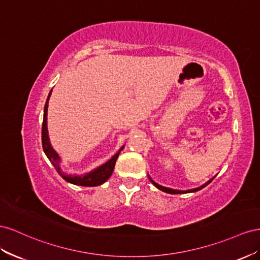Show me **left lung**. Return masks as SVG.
Listing matches in <instances>:
<instances>
[{"instance_id":"8db88e82","label":"left lung","mask_w":260,"mask_h":260,"mask_svg":"<svg viewBox=\"0 0 260 260\" xmlns=\"http://www.w3.org/2000/svg\"><path fill=\"white\" fill-rule=\"evenodd\" d=\"M148 177H149L150 182L154 185L155 187H157V188H158V189H160V190H162V191L168 192V194H187V192H195V191H198V190H200V189H203L204 187H206L207 185H208V184H209V183L214 179V176H213L211 180H209L208 182H206L205 184H203V185H202V186H199V187H197V188L187 189V190H179V189H173V188H169V187H166V186H162V185H159L158 183H155L149 175H148Z\"/></svg>"}]
</instances>
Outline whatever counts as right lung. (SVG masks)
<instances>
[{
	"mask_svg": "<svg viewBox=\"0 0 260 260\" xmlns=\"http://www.w3.org/2000/svg\"><path fill=\"white\" fill-rule=\"evenodd\" d=\"M51 92L52 90L48 95L46 106H44V110H43L42 147H43L44 153H46L48 159L52 163V166H53L54 169L56 170V172L60 174L66 182L74 185H79V186H87V187L99 186V185L107 182L109 180V177L112 175L114 167H115V162L118 158V154H120V152L123 150L124 146L121 147L120 150H118L109 161L103 163L102 166L93 169L90 172L85 173V174H71V173L64 172L61 168V162H62L61 155L54 150L53 147H52L50 143V138H49V133H48L47 116H48V106H49V99H50Z\"/></svg>",
	"mask_w": 260,
	"mask_h": 260,
	"instance_id": "right-lung-1",
	"label": "right lung"
}]
</instances>
